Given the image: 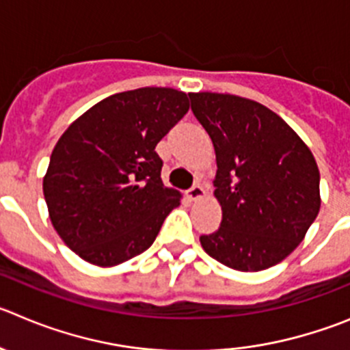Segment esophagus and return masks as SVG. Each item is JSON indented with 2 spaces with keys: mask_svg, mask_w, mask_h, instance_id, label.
<instances>
[{
  "mask_svg": "<svg viewBox=\"0 0 350 350\" xmlns=\"http://www.w3.org/2000/svg\"><path fill=\"white\" fill-rule=\"evenodd\" d=\"M187 196H189V200H192V201H196V200H200V198H203L204 196L203 185H200V184L192 185V187L187 191Z\"/></svg>",
  "mask_w": 350,
  "mask_h": 350,
  "instance_id": "34e87169",
  "label": "esophagus"
}]
</instances>
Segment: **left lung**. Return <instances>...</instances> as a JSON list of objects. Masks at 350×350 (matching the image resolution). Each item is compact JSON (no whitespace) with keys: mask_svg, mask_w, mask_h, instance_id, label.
<instances>
[{"mask_svg":"<svg viewBox=\"0 0 350 350\" xmlns=\"http://www.w3.org/2000/svg\"><path fill=\"white\" fill-rule=\"evenodd\" d=\"M217 156L219 230L200 238L220 264L256 272L284 260L321 206L319 170L309 147L275 112L250 98L189 94Z\"/></svg>","mask_w":350,"mask_h":350,"instance_id":"left-lung-1","label":"left lung"}]
</instances>
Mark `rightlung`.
Segmentation results:
<instances>
[{
    "instance_id": "right-lung-1",
    "label": "right lung",
    "mask_w": 350,
    "mask_h": 350,
    "mask_svg": "<svg viewBox=\"0 0 350 350\" xmlns=\"http://www.w3.org/2000/svg\"><path fill=\"white\" fill-rule=\"evenodd\" d=\"M189 111L173 88L111 95L57 142L43 178L50 220L76 255L111 267L146 252L180 192L165 187L159 140Z\"/></svg>"
}]
</instances>
